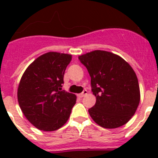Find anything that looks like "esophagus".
I'll return each mask as SVG.
<instances>
[{"mask_svg":"<svg viewBox=\"0 0 158 158\" xmlns=\"http://www.w3.org/2000/svg\"><path fill=\"white\" fill-rule=\"evenodd\" d=\"M87 94H88V91H87L86 89H84V91L82 92L81 94H79V98H83V97H84L85 95H87Z\"/></svg>","mask_w":158,"mask_h":158,"instance_id":"34e87169","label":"esophagus"}]
</instances>
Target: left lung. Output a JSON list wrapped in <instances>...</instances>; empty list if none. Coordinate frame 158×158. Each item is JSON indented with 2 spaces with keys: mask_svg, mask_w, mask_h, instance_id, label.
Listing matches in <instances>:
<instances>
[{
  "mask_svg": "<svg viewBox=\"0 0 158 158\" xmlns=\"http://www.w3.org/2000/svg\"><path fill=\"white\" fill-rule=\"evenodd\" d=\"M91 77L96 103L89 109L92 119L100 126L114 129L131 119L140 101L137 76L132 67L117 55L94 51L79 56Z\"/></svg>",
  "mask_w": 158,
  "mask_h": 158,
  "instance_id": "1",
  "label": "left lung"
}]
</instances>
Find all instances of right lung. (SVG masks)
Masks as SVG:
<instances>
[{
  "label": "right lung",
  "mask_w": 158,
  "mask_h": 158,
  "mask_svg": "<svg viewBox=\"0 0 158 158\" xmlns=\"http://www.w3.org/2000/svg\"><path fill=\"white\" fill-rule=\"evenodd\" d=\"M71 55L48 52L26 69L18 88V102L29 122L43 131L58 130L66 122L76 96L62 90Z\"/></svg>",
  "instance_id": "1"
}]
</instances>
